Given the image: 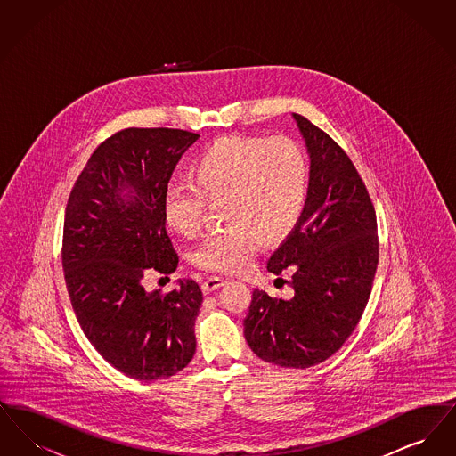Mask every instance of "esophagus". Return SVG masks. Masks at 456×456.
<instances>
[{"mask_svg":"<svg viewBox=\"0 0 456 456\" xmlns=\"http://www.w3.org/2000/svg\"><path fill=\"white\" fill-rule=\"evenodd\" d=\"M225 283H227V281L222 279V277H210V279H207L205 282L201 283V289H203L205 294H210V292L217 290V289H220V287L225 285Z\"/></svg>","mask_w":456,"mask_h":456,"instance_id":"obj_1","label":"esophagus"}]
</instances>
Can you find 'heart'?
I'll return each instance as SVG.
<instances>
[{
    "label": "heart",
    "instance_id": "heart-1",
    "mask_svg": "<svg viewBox=\"0 0 456 456\" xmlns=\"http://www.w3.org/2000/svg\"><path fill=\"white\" fill-rule=\"evenodd\" d=\"M190 179L167 186L166 222L195 236L207 205L224 201L227 225L205 239L191 260L212 273H239L258 253L261 238L282 239L303 216L309 164L303 147L287 136H225L196 157Z\"/></svg>",
    "mask_w": 456,
    "mask_h": 456
}]
</instances>
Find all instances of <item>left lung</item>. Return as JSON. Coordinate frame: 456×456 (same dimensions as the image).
<instances>
[{"instance_id":"left-lung-1","label":"left lung","mask_w":456,"mask_h":456,"mask_svg":"<svg viewBox=\"0 0 456 456\" xmlns=\"http://www.w3.org/2000/svg\"><path fill=\"white\" fill-rule=\"evenodd\" d=\"M311 153L303 216L268 260L290 273V299L255 289L244 337L265 362L305 369L331 357L359 323L379 260L378 222L366 184L344 149L294 114Z\"/></svg>"}]
</instances>
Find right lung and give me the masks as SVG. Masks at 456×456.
Instances as JSON below:
<instances>
[{"label":"right lung","instance_id":"1","mask_svg":"<svg viewBox=\"0 0 456 456\" xmlns=\"http://www.w3.org/2000/svg\"><path fill=\"white\" fill-rule=\"evenodd\" d=\"M198 136L116 131L90 155L66 203L61 258L75 316L112 368L142 381L171 378L195 355L200 285L184 279L162 294L147 292L143 279L177 268L164 193Z\"/></svg>","mask_w":456,"mask_h":456}]
</instances>
